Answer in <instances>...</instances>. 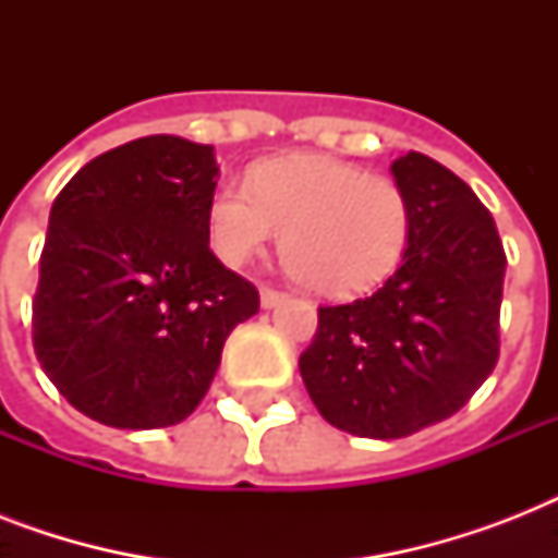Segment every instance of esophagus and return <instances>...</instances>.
Wrapping results in <instances>:
<instances>
[{
  "label": "esophagus",
  "mask_w": 558,
  "mask_h": 558,
  "mask_svg": "<svg viewBox=\"0 0 558 558\" xmlns=\"http://www.w3.org/2000/svg\"><path fill=\"white\" fill-rule=\"evenodd\" d=\"M280 301H287V292H280V289L275 287H260V304L266 306V310L278 306Z\"/></svg>",
  "instance_id": "1"
}]
</instances>
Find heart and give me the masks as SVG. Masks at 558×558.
<instances>
[{"label": "heart", "mask_w": 558, "mask_h": 558, "mask_svg": "<svg viewBox=\"0 0 558 558\" xmlns=\"http://www.w3.org/2000/svg\"><path fill=\"white\" fill-rule=\"evenodd\" d=\"M208 234L228 263H248L283 236L289 275L322 298L365 295L388 280L411 234L402 187L353 161L289 153L254 168L252 187L210 193Z\"/></svg>", "instance_id": "heart-1"}]
</instances>
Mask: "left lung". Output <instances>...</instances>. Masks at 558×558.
<instances>
[{"label":"left lung","mask_w":558,"mask_h":558,"mask_svg":"<svg viewBox=\"0 0 558 558\" xmlns=\"http://www.w3.org/2000/svg\"><path fill=\"white\" fill-rule=\"evenodd\" d=\"M411 208L399 269L371 298L322 306L301 376L341 432L397 440L466 405L498 362L501 236L475 191L423 153L390 165Z\"/></svg>","instance_id":"1"}]
</instances>
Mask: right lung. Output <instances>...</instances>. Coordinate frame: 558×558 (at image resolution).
<instances>
[{
    "label": "right lung",
    "instance_id": "right-lung-1",
    "mask_svg": "<svg viewBox=\"0 0 558 558\" xmlns=\"http://www.w3.org/2000/svg\"><path fill=\"white\" fill-rule=\"evenodd\" d=\"M210 144L147 135L83 165L48 217L34 353L81 414L112 428L182 423L222 344L260 310L210 252Z\"/></svg>",
    "mask_w": 558,
    "mask_h": 558
}]
</instances>
